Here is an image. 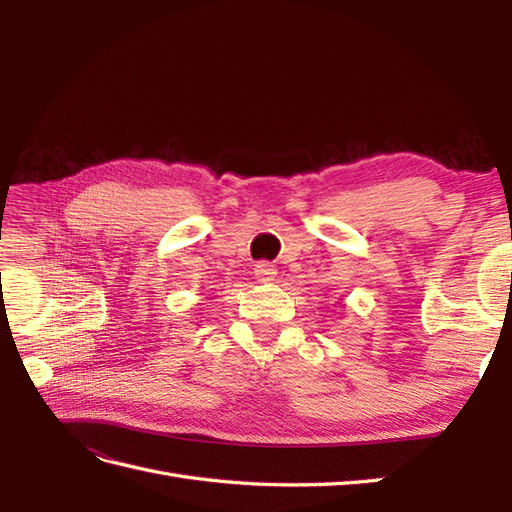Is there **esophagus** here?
Here are the masks:
<instances>
[{
    "label": "esophagus",
    "instance_id": "34e87169",
    "mask_svg": "<svg viewBox=\"0 0 512 512\" xmlns=\"http://www.w3.org/2000/svg\"><path fill=\"white\" fill-rule=\"evenodd\" d=\"M254 275L258 282H273L277 277V269L271 265V262H258L254 269Z\"/></svg>",
    "mask_w": 512,
    "mask_h": 512
}]
</instances>
